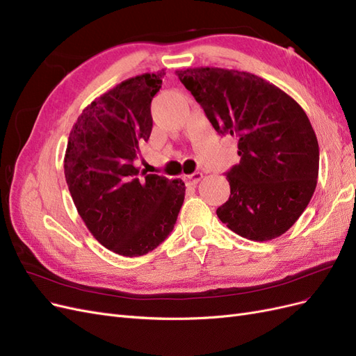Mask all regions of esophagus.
<instances>
[{"label": "esophagus", "mask_w": 356, "mask_h": 356, "mask_svg": "<svg viewBox=\"0 0 356 356\" xmlns=\"http://www.w3.org/2000/svg\"><path fill=\"white\" fill-rule=\"evenodd\" d=\"M202 174H200V172H196V174H191V175H187L184 179H186V182H187V184H191V186H196L197 184V182L202 179Z\"/></svg>", "instance_id": "esophagus-1"}]
</instances>
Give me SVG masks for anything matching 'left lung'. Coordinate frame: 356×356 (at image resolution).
<instances>
[{
    "label": "left lung",
    "mask_w": 356,
    "mask_h": 356,
    "mask_svg": "<svg viewBox=\"0 0 356 356\" xmlns=\"http://www.w3.org/2000/svg\"><path fill=\"white\" fill-rule=\"evenodd\" d=\"M218 134L238 139L241 161L227 174L230 197L217 209L250 241L291 229L316 188L319 145L305 110L251 72L213 67L177 71Z\"/></svg>",
    "instance_id": "left-lung-1"
}]
</instances>
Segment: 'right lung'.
Instances as JSON below:
<instances>
[{
	"mask_svg": "<svg viewBox=\"0 0 356 356\" xmlns=\"http://www.w3.org/2000/svg\"><path fill=\"white\" fill-rule=\"evenodd\" d=\"M165 71L117 84L86 106L72 126L63 159L65 179L84 224L123 257L148 254L174 230L186 196L182 179L138 178L139 144L153 129L152 101Z\"/></svg>",
	"mask_w": 356,
	"mask_h": 356,
	"instance_id": "1",
	"label": "right lung"
}]
</instances>
